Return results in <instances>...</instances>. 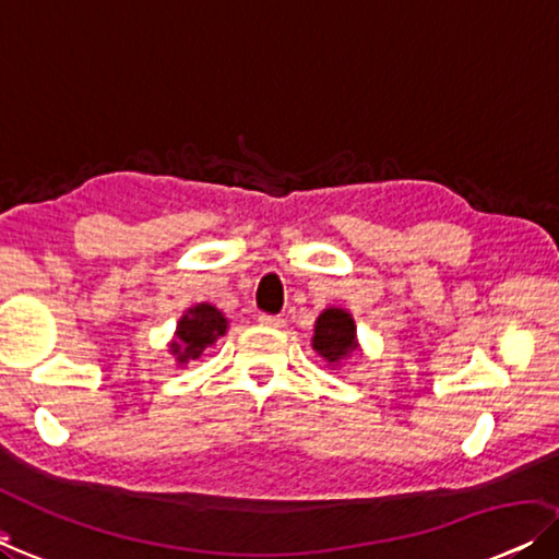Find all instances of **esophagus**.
<instances>
[{
    "instance_id": "esophagus-1",
    "label": "esophagus",
    "mask_w": 559,
    "mask_h": 559,
    "mask_svg": "<svg viewBox=\"0 0 559 559\" xmlns=\"http://www.w3.org/2000/svg\"><path fill=\"white\" fill-rule=\"evenodd\" d=\"M260 325H264V328H282V325H285V320H282L280 314H260Z\"/></svg>"
}]
</instances>
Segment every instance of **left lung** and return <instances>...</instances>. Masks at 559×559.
Wrapping results in <instances>:
<instances>
[{"label": "left lung", "mask_w": 559, "mask_h": 559, "mask_svg": "<svg viewBox=\"0 0 559 559\" xmlns=\"http://www.w3.org/2000/svg\"><path fill=\"white\" fill-rule=\"evenodd\" d=\"M312 347L328 362H337L347 353L355 350V322L345 310L330 307L314 322Z\"/></svg>", "instance_id": "8db88e82"}]
</instances>
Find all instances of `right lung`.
Returning a JSON list of instances; mask_svg holds the SVG:
<instances>
[{
  "instance_id": "obj_1",
  "label": "right lung",
  "mask_w": 559,
  "mask_h": 559,
  "mask_svg": "<svg viewBox=\"0 0 559 559\" xmlns=\"http://www.w3.org/2000/svg\"><path fill=\"white\" fill-rule=\"evenodd\" d=\"M226 333V318L212 305H197L179 322L171 353L179 362L197 360L204 347L214 345L216 337Z\"/></svg>"
}]
</instances>
